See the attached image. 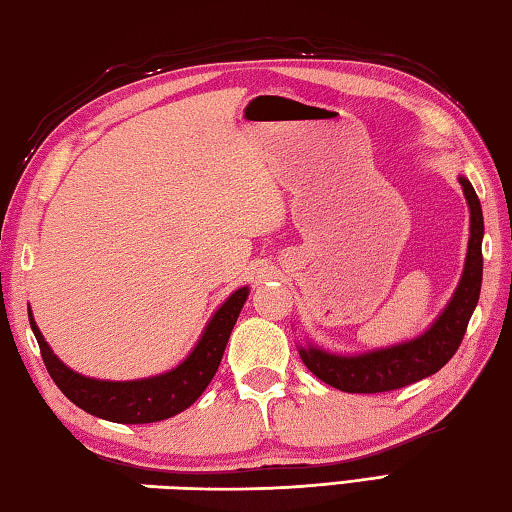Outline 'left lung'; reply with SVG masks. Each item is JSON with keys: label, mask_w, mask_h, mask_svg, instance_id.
<instances>
[{"label": "left lung", "mask_w": 512, "mask_h": 512, "mask_svg": "<svg viewBox=\"0 0 512 512\" xmlns=\"http://www.w3.org/2000/svg\"><path fill=\"white\" fill-rule=\"evenodd\" d=\"M459 185L464 189L470 209V238L464 272H461L459 285L448 305L443 307L426 332L397 345L376 347V350L359 354H336L310 341L298 345V354H301L307 370L316 374L323 383L332 385L336 390L359 394L399 390L403 385H410L439 372L455 356L466 334L470 316L477 307L481 274H484V258H481L484 214H481V202L468 178L459 176Z\"/></svg>", "instance_id": "8db88e82"}]
</instances>
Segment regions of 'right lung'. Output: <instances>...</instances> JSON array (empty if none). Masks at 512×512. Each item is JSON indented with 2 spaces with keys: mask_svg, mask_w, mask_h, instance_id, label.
Masks as SVG:
<instances>
[{
  "mask_svg": "<svg viewBox=\"0 0 512 512\" xmlns=\"http://www.w3.org/2000/svg\"><path fill=\"white\" fill-rule=\"evenodd\" d=\"M249 296V287H238L227 301L211 314L209 323L202 330L198 343L176 368L156 376H144L133 381H106L84 376L71 370L69 365L57 359L51 345L37 327L31 307H28V321L40 345L42 359L48 374L57 388L69 397L77 408L113 423H153L178 412L187 410L207 385L223 359L229 334L234 330L236 318L243 310Z\"/></svg>",
  "mask_w": 512,
  "mask_h": 512,
  "instance_id": "obj_1",
  "label": "right lung"
}]
</instances>
